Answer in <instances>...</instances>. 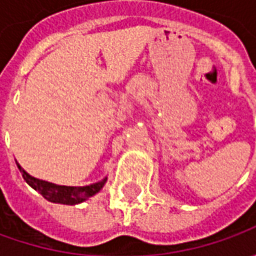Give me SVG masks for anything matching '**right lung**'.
Wrapping results in <instances>:
<instances>
[{
    "label": "right lung",
    "mask_w": 256,
    "mask_h": 256,
    "mask_svg": "<svg viewBox=\"0 0 256 256\" xmlns=\"http://www.w3.org/2000/svg\"><path fill=\"white\" fill-rule=\"evenodd\" d=\"M20 172L22 174V178L25 182L34 188L35 191H38L45 200L50 202H55V204H64V205H76L81 202L86 201L88 198H91L96 192L102 190V186L106 182V176L102 181L95 182L91 185H85V186H65V185H56L52 182L42 181L31 176L28 172H25L20 164H16Z\"/></svg>",
    "instance_id": "1"
}]
</instances>
